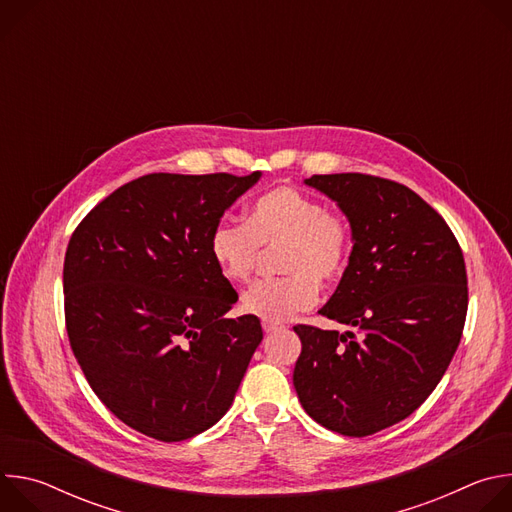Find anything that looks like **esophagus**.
<instances>
[{"label":"esophagus","instance_id":"1","mask_svg":"<svg viewBox=\"0 0 512 512\" xmlns=\"http://www.w3.org/2000/svg\"><path fill=\"white\" fill-rule=\"evenodd\" d=\"M261 326H263V332H265V334H273V332L283 330V326H281V324H275V322H263Z\"/></svg>","mask_w":512,"mask_h":512}]
</instances>
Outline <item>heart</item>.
<instances>
[{"instance_id": "heart-1", "label": "heart", "mask_w": 512, "mask_h": 512, "mask_svg": "<svg viewBox=\"0 0 512 512\" xmlns=\"http://www.w3.org/2000/svg\"><path fill=\"white\" fill-rule=\"evenodd\" d=\"M285 277L253 285L243 310L263 322H287L310 310L320 285H334L350 263L352 229L340 210L294 188L277 186L261 194L247 212V225L218 223L210 233V255L229 281L253 279L261 249H279Z\"/></svg>"}]
</instances>
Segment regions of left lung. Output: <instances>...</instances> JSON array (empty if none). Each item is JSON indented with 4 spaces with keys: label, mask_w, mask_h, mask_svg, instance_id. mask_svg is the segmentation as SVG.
<instances>
[{
    "label": "left lung",
    "mask_w": 512,
    "mask_h": 512,
    "mask_svg": "<svg viewBox=\"0 0 512 512\" xmlns=\"http://www.w3.org/2000/svg\"><path fill=\"white\" fill-rule=\"evenodd\" d=\"M306 184L350 223V263L320 314L357 334L294 326V387L320 425L373 435L409 417L450 367L468 312L464 255L442 214L399 182L316 174Z\"/></svg>",
    "instance_id": "8db88e82"
}]
</instances>
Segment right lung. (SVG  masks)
I'll use <instances>...</instances> for the list:
<instances>
[{
    "mask_svg": "<svg viewBox=\"0 0 512 512\" xmlns=\"http://www.w3.org/2000/svg\"><path fill=\"white\" fill-rule=\"evenodd\" d=\"M261 172L148 174L101 200L64 257V320L107 409L160 442L202 433L233 405L263 340L210 255V233Z\"/></svg>",
    "mask_w": 512,
    "mask_h": 512,
    "instance_id": "1",
    "label": "right lung"
}]
</instances>
